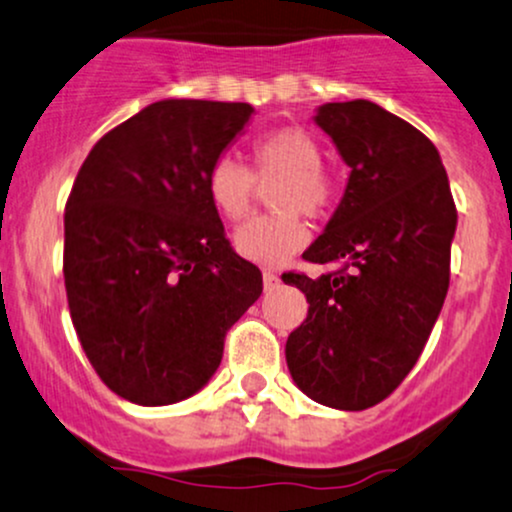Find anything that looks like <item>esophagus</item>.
Here are the masks:
<instances>
[{"mask_svg":"<svg viewBox=\"0 0 512 512\" xmlns=\"http://www.w3.org/2000/svg\"><path fill=\"white\" fill-rule=\"evenodd\" d=\"M280 285V278L275 275L273 271H263V287H266V292L275 290V287Z\"/></svg>","mask_w":512,"mask_h":512,"instance_id":"obj_1","label":"esophagus"}]
</instances>
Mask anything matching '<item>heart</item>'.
I'll use <instances>...</instances> for the list:
<instances>
[{"mask_svg":"<svg viewBox=\"0 0 512 512\" xmlns=\"http://www.w3.org/2000/svg\"><path fill=\"white\" fill-rule=\"evenodd\" d=\"M254 174L232 157H217L205 176L212 208L227 220H241L256 198V181H273L271 205L280 212L261 215L234 229V249L258 266H280L302 249L309 229L297 212L319 215L331 200L329 179L321 174V152L304 130L280 128L251 145Z\"/></svg>","mask_w":512,"mask_h":512,"instance_id":"b5f03b06","label":"heart"}]
</instances>
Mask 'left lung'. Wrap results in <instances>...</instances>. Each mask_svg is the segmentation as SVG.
Wrapping results in <instances>:
<instances>
[{
  "mask_svg": "<svg viewBox=\"0 0 512 512\" xmlns=\"http://www.w3.org/2000/svg\"><path fill=\"white\" fill-rule=\"evenodd\" d=\"M350 169L324 234L304 251L336 271L283 275L309 314L285 360L309 399L341 411L380 404L416 365L450 285L457 210L433 142L377 103L314 113Z\"/></svg>",
  "mask_w": 512,
  "mask_h": 512,
  "instance_id": "1",
  "label": "left lung"
}]
</instances>
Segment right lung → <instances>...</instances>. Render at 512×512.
<instances>
[{"label":"right lung","instance_id":"right-lung-1","mask_svg":"<svg viewBox=\"0 0 512 512\" xmlns=\"http://www.w3.org/2000/svg\"><path fill=\"white\" fill-rule=\"evenodd\" d=\"M249 103L164 99L96 142L65 208V287L79 341L111 392L188 399L220 367L225 333L263 292L225 237L205 176Z\"/></svg>","mask_w":512,"mask_h":512}]
</instances>
